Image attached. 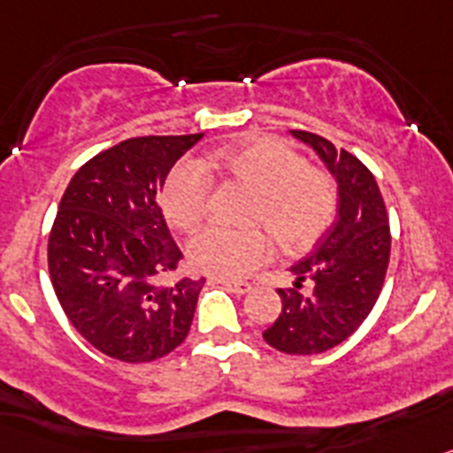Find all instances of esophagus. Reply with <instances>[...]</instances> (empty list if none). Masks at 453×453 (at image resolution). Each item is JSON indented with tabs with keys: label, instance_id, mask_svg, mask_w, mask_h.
<instances>
[{
	"label": "esophagus",
	"instance_id": "34e87169",
	"mask_svg": "<svg viewBox=\"0 0 453 453\" xmlns=\"http://www.w3.org/2000/svg\"><path fill=\"white\" fill-rule=\"evenodd\" d=\"M214 282L223 284V287H226L227 291L236 293V296H243V293H248L252 288L250 282H234V280H223V277H217Z\"/></svg>",
	"mask_w": 453,
	"mask_h": 453
}]
</instances>
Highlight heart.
<instances>
[{
	"mask_svg": "<svg viewBox=\"0 0 453 453\" xmlns=\"http://www.w3.org/2000/svg\"><path fill=\"white\" fill-rule=\"evenodd\" d=\"M217 165L255 189L248 219L259 221L288 248L309 246L329 227L336 211V187L323 169L309 166L291 144L277 137H252L221 150ZM211 178L201 160H182L162 187V210L180 230L205 219ZM194 268L234 280L255 271L271 255V236L262 227L207 226L187 246Z\"/></svg>",
	"mask_w": 453,
	"mask_h": 453,
	"instance_id": "obj_1",
	"label": "heart"
}]
</instances>
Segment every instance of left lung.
I'll list each match as a JSON object with an SVG mask.
<instances>
[{
  "instance_id": "left-lung-1",
  "label": "left lung",
  "mask_w": 453,
  "mask_h": 453,
  "mask_svg": "<svg viewBox=\"0 0 453 453\" xmlns=\"http://www.w3.org/2000/svg\"><path fill=\"white\" fill-rule=\"evenodd\" d=\"M313 149L338 185L336 221L313 252L288 271L296 288L282 291V313L264 332L271 348L287 354H320L343 343L364 323L384 287L390 257L388 211L377 180L364 162L325 137L291 130ZM311 279L314 291H296Z\"/></svg>"
}]
</instances>
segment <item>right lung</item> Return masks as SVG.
Masks as SVG:
<instances>
[{"instance_id": "1", "label": "right lung", "mask_w": 453, "mask_h": 453, "mask_svg": "<svg viewBox=\"0 0 453 453\" xmlns=\"http://www.w3.org/2000/svg\"><path fill=\"white\" fill-rule=\"evenodd\" d=\"M203 137L149 135L85 162L60 198L49 275L76 332L126 364L166 357L189 334L205 280L162 287L182 259L157 194L171 166Z\"/></svg>"}]
</instances>
